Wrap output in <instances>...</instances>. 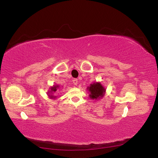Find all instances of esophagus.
I'll return each mask as SVG.
<instances>
[{
  "label": "esophagus",
  "instance_id": "esophagus-1",
  "mask_svg": "<svg viewBox=\"0 0 158 158\" xmlns=\"http://www.w3.org/2000/svg\"><path fill=\"white\" fill-rule=\"evenodd\" d=\"M73 84H74V85H75L78 84V80H77V79H73Z\"/></svg>",
  "mask_w": 158,
  "mask_h": 158
}]
</instances>
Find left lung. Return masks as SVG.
<instances>
[{"label": "left lung", "mask_w": 158, "mask_h": 158, "mask_svg": "<svg viewBox=\"0 0 158 158\" xmlns=\"http://www.w3.org/2000/svg\"><path fill=\"white\" fill-rule=\"evenodd\" d=\"M87 89L90 92V98L93 100H98L102 98L105 95L106 90L102 86L100 83L95 82L93 84H90L89 87L87 88Z\"/></svg>", "instance_id": "obj_1"}]
</instances>
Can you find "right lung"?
<instances>
[{"label":"right lung","mask_w":158,"mask_h":158,"mask_svg":"<svg viewBox=\"0 0 158 158\" xmlns=\"http://www.w3.org/2000/svg\"><path fill=\"white\" fill-rule=\"evenodd\" d=\"M58 88H59V85H53V86H52V87H51V90H50L51 93H54V92L56 91L57 89H58ZM49 96L50 98H52V99L56 98V96H53L52 95H49Z\"/></svg>","instance_id":"right-lung-1"}]
</instances>
